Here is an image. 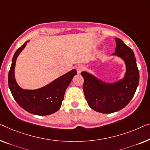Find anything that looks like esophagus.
<instances>
[{"mask_svg":"<svg viewBox=\"0 0 150 150\" xmlns=\"http://www.w3.org/2000/svg\"><path fill=\"white\" fill-rule=\"evenodd\" d=\"M76 69H77V73H80L84 69V67L83 66V65L79 64V65H78V66H77V67H76Z\"/></svg>","mask_w":150,"mask_h":150,"instance_id":"34e87169","label":"esophagus"}]
</instances>
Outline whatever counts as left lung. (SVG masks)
I'll list each match as a JSON object with an SVG mask.
<instances>
[{
    "instance_id": "left-lung-1",
    "label": "left lung",
    "mask_w": 150,
    "mask_h": 150,
    "mask_svg": "<svg viewBox=\"0 0 150 150\" xmlns=\"http://www.w3.org/2000/svg\"><path fill=\"white\" fill-rule=\"evenodd\" d=\"M115 40L117 46L113 55L120 57L126 63V72L123 79L107 83L85 71L81 73L88 105L103 113H113L125 107L134 96L139 85V73L133 51L121 39L115 38Z\"/></svg>"
}]
</instances>
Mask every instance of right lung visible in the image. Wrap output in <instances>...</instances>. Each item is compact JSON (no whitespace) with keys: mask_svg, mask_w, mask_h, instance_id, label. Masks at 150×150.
Listing matches in <instances>:
<instances>
[{"mask_svg":"<svg viewBox=\"0 0 150 150\" xmlns=\"http://www.w3.org/2000/svg\"><path fill=\"white\" fill-rule=\"evenodd\" d=\"M28 41L17 50L13 57L8 83L13 96L18 105L28 112L37 115H47L56 112L60 108L65 90L77 75L75 69L63 75L52 83L37 90H24L18 85L15 79L14 69L16 60Z\"/></svg>","mask_w":150,"mask_h":150,"instance_id":"right-lung-1","label":"right lung"}]
</instances>
